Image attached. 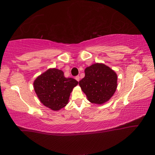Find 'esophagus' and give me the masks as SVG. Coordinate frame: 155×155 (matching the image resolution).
<instances>
[{"label": "esophagus", "mask_w": 155, "mask_h": 155, "mask_svg": "<svg viewBox=\"0 0 155 155\" xmlns=\"http://www.w3.org/2000/svg\"><path fill=\"white\" fill-rule=\"evenodd\" d=\"M76 80H77L78 81H79V79H80V78H79V76H77L76 77Z\"/></svg>", "instance_id": "34e87169"}]
</instances>
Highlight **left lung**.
<instances>
[{"label": "left lung", "instance_id": "1", "mask_svg": "<svg viewBox=\"0 0 155 155\" xmlns=\"http://www.w3.org/2000/svg\"><path fill=\"white\" fill-rule=\"evenodd\" d=\"M85 76L79 85L88 100L96 104L109 101L117 88V75L113 70L102 63H95L87 67Z\"/></svg>", "mask_w": 155, "mask_h": 155}]
</instances>
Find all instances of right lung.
I'll return each instance as SVG.
<instances>
[{
	"mask_svg": "<svg viewBox=\"0 0 155 155\" xmlns=\"http://www.w3.org/2000/svg\"><path fill=\"white\" fill-rule=\"evenodd\" d=\"M78 84L76 79L65 78L62 70L50 68L35 79L34 87L42 104L59 110L67 105L70 93Z\"/></svg>",
	"mask_w": 155,
	"mask_h": 155,
	"instance_id": "1",
	"label": "right lung"
}]
</instances>
